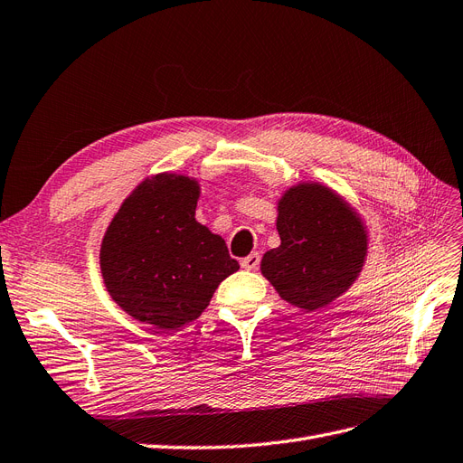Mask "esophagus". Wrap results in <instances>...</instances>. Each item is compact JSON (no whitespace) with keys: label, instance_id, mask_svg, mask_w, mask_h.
Segmentation results:
<instances>
[{"label":"esophagus","instance_id":"obj_1","mask_svg":"<svg viewBox=\"0 0 463 463\" xmlns=\"http://www.w3.org/2000/svg\"><path fill=\"white\" fill-rule=\"evenodd\" d=\"M259 264H260V255L259 253H250L249 257L241 259V266L245 270H257Z\"/></svg>","mask_w":463,"mask_h":463}]
</instances>
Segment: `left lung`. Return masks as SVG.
I'll return each instance as SVG.
<instances>
[{"instance_id": "8db88e82", "label": "left lung", "mask_w": 463, "mask_h": 463, "mask_svg": "<svg viewBox=\"0 0 463 463\" xmlns=\"http://www.w3.org/2000/svg\"><path fill=\"white\" fill-rule=\"evenodd\" d=\"M279 247L262 257L260 270L279 298L315 311L357 278L367 250L361 220L322 185L291 187L278 206Z\"/></svg>"}]
</instances>
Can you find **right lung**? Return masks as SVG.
<instances>
[{"mask_svg":"<svg viewBox=\"0 0 463 463\" xmlns=\"http://www.w3.org/2000/svg\"><path fill=\"white\" fill-rule=\"evenodd\" d=\"M199 187L184 175L143 181L104 235V284L125 313L160 330L199 318L222 279L240 270L220 235L194 220Z\"/></svg>","mask_w":463,"mask_h":463,"instance_id":"1","label":"right lung"}]
</instances>
